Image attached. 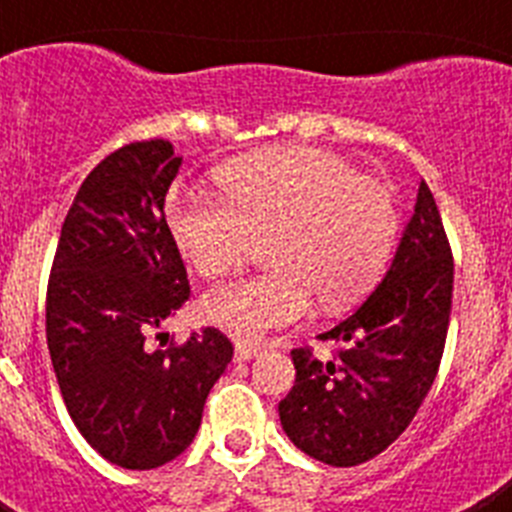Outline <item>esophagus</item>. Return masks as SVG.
I'll list each match as a JSON object with an SVG mask.
<instances>
[{
	"mask_svg": "<svg viewBox=\"0 0 512 512\" xmlns=\"http://www.w3.org/2000/svg\"><path fill=\"white\" fill-rule=\"evenodd\" d=\"M261 354L259 346H248V343H235V361H251Z\"/></svg>",
	"mask_w": 512,
	"mask_h": 512,
	"instance_id": "esophagus-1",
	"label": "esophagus"
}]
</instances>
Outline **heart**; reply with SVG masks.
<instances>
[{"mask_svg":"<svg viewBox=\"0 0 512 512\" xmlns=\"http://www.w3.org/2000/svg\"><path fill=\"white\" fill-rule=\"evenodd\" d=\"M222 197L171 189L166 228L200 277H225L266 241L269 271L207 292V323L256 341L310 312L338 310L379 277L397 233L387 187L318 148H269L217 171Z\"/></svg>","mask_w":512,"mask_h":512,"instance_id":"obj_1","label":"heart"}]
</instances>
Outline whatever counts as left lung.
<instances>
[{"mask_svg": "<svg viewBox=\"0 0 512 512\" xmlns=\"http://www.w3.org/2000/svg\"><path fill=\"white\" fill-rule=\"evenodd\" d=\"M451 292V248L420 179L413 217L384 279L354 315L318 336L338 343L336 359L292 351L295 387L279 402L289 441L330 467L364 464L397 441L436 379Z\"/></svg>", "mask_w": 512, "mask_h": 512, "instance_id": "1", "label": "left lung"}]
</instances>
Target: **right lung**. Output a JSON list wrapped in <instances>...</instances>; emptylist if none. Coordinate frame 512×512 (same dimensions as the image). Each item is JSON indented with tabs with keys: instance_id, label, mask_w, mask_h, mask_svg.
Segmentation results:
<instances>
[{
	"instance_id": "obj_1",
	"label": "right lung",
	"mask_w": 512,
	"mask_h": 512,
	"mask_svg": "<svg viewBox=\"0 0 512 512\" xmlns=\"http://www.w3.org/2000/svg\"><path fill=\"white\" fill-rule=\"evenodd\" d=\"M179 166L169 140L130 143L104 158L63 220L45 302L48 351L71 420L99 456L140 472L194 441L212 384L233 359L215 328L179 348L148 341L189 300L164 217Z\"/></svg>"
}]
</instances>
